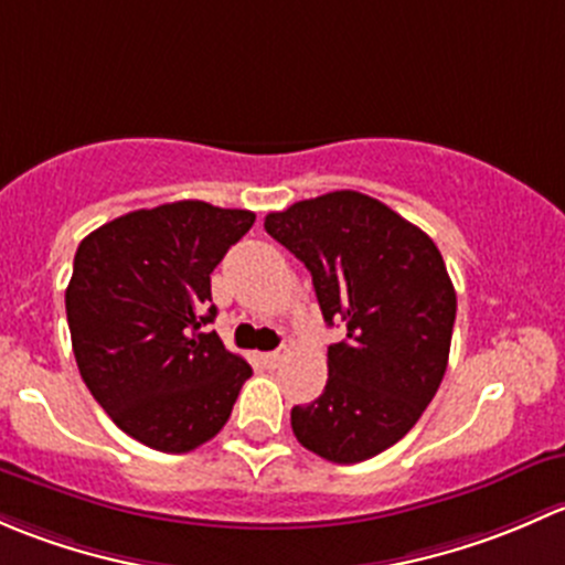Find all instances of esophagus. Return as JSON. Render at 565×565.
<instances>
[{"label": "esophagus", "mask_w": 565, "mask_h": 565, "mask_svg": "<svg viewBox=\"0 0 565 565\" xmlns=\"http://www.w3.org/2000/svg\"><path fill=\"white\" fill-rule=\"evenodd\" d=\"M260 359H264V364H266V367H269V370H275L277 364L282 362V353H280V351H271V353H264V356H260Z\"/></svg>", "instance_id": "obj_1"}]
</instances>
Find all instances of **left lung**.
I'll return each mask as SVG.
<instances>
[{"instance_id": "8db88e82", "label": "left lung", "mask_w": 565, "mask_h": 565, "mask_svg": "<svg viewBox=\"0 0 565 565\" xmlns=\"http://www.w3.org/2000/svg\"><path fill=\"white\" fill-rule=\"evenodd\" d=\"M312 275L329 345L321 397L290 411L296 440L329 462L353 465L397 444L433 403L457 316L444 255L422 228L375 198L337 190L264 220Z\"/></svg>"}]
</instances>
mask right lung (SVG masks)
Returning a JSON list of instances; mask_svg holds the SVG:
<instances>
[{"label": "right lung", "instance_id": "obj_1", "mask_svg": "<svg viewBox=\"0 0 565 565\" xmlns=\"http://www.w3.org/2000/svg\"><path fill=\"white\" fill-rule=\"evenodd\" d=\"M247 209L203 201L121 214L78 244L65 290L81 377L110 422L184 455L228 422L253 367L206 326L212 271L253 228Z\"/></svg>", "mask_w": 565, "mask_h": 565}]
</instances>
